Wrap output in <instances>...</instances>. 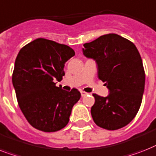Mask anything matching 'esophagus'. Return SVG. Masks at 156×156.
Segmentation results:
<instances>
[{
    "mask_svg": "<svg viewBox=\"0 0 156 156\" xmlns=\"http://www.w3.org/2000/svg\"><path fill=\"white\" fill-rule=\"evenodd\" d=\"M81 94H82V97H84V96H86L87 94V92H84V91H81Z\"/></svg>",
    "mask_w": 156,
    "mask_h": 156,
    "instance_id": "obj_1",
    "label": "esophagus"
}]
</instances>
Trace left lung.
<instances>
[{"label": "left lung", "instance_id": "8db88e82", "mask_svg": "<svg viewBox=\"0 0 156 156\" xmlns=\"http://www.w3.org/2000/svg\"><path fill=\"white\" fill-rule=\"evenodd\" d=\"M82 52L98 65V78L109 90L107 97L93 94L90 112L94 122L114 131L126 126L137 115L145 86V72L134 43L115 34L85 43Z\"/></svg>", "mask_w": 156, "mask_h": 156}]
</instances>
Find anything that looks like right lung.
<instances>
[{
    "mask_svg": "<svg viewBox=\"0 0 156 156\" xmlns=\"http://www.w3.org/2000/svg\"><path fill=\"white\" fill-rule=\"evenodd\" d=\"M74 49L45 38L31 41L19 51L12 81L20 109L34 128L54 132L69 122L74 105L80 99L77 89L56 87L65 75L64 66Z\"/></svg>",
    "mask_w": 156,
    "mask_h": 156,
    "instance_id": "right-lung-1",
    "label": "right lung"
}]
</instances>
